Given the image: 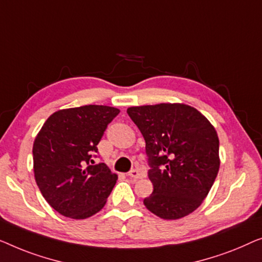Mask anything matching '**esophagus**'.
<instances>
[{"label":"esophagus","instance_id":"1","mask_svg":"<svg viewBox=\"0 0 262 262\" xmlns=\"http://www.w3.org/2000/svg\"><path fill=\"white\" fill-rule=\"evenodd\" d=\"M128 176H129V178L133 180H138L140 178H142V174L140 173V171H138V169H132V171L128 173Z\"/></svg>","mask_w":262,"mask_h":262}]
</instances>
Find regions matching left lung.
I'll return each mask as SVG.
<instances>
[{
  "instance_id": "left-lung-1",
  "label": "left lung",
  "mask_w": 262,
  "mask_h": 262,
  "mask_svg": "<svg viewBox=\"0 0 262 262\" xmlns=\"http://www.w3.org/2000/svg\"><path fill=\"white\" fill-rule=\"evenodd\" d=\"M127 113L145 139L150 166L153 192L143 204L164 220L193 212L219 173L216 129L197 109L182 103L130 106Z\"/></svg>"
}]
</instances>
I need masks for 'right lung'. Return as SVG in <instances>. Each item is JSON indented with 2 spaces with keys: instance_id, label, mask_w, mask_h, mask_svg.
I'll list each match as a JSON object with an SVG mask.
<instances>
[{
  "instance_id": "add662e5",
  "label": "right lung",
  "mask_w": 262,
  "mask_h": 262,
  "mask_svg": "<svg viewBox=\"0 0 262 262\" xmlns=\"http://www.w3.org/2000/svg\"><path fill=\"white\" fill-rule=\"evenodd\" d=\"M120 110L108 105H83L53 113L33 143L36 185L60 215L84 220L106 203L117 176L105 164H94L108 124Z\"/></svg>"
}]
</instances>
